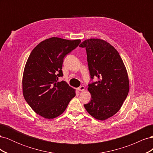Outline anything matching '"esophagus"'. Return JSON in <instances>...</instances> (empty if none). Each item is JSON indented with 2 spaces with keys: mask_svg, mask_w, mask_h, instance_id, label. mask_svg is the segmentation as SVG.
Returning a JSON list of instances; mask_svg holds the SVG:
<instances>
[{
  "mask_svg": "<svg viewBox=\"0 0 153 153\" xmlns=\"http://www.w3.org/2000/svg\"><path fill=\"white\" fill-rule=\"evenodd\" d=\"M77 89H78V91H83L85 90V87L84 85H82V86L78 87Z\"/></svg>",
  "mask_w": 153,
  "mask_h": 153,
  "instance_id": "esophagus-1",
  "label": "esophagus"
}]
</instances>
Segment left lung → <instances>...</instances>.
Returning <instances> with one entry per match:
<instances>
[{
  "label": "left lung",
  "mask_w": 153,
  "mask_h": 153,
  "mask_svg": "<svg viewBox=\"0 0 153 153\" xmlns=\"http://www.w3.org/2000/svg\"><path fill=\"white\" fill-rule=\"evenodd\" d=\"M87 53L91 80L88 84L91 100L84 107L92 117L103 121L121 108L129 92V80L121 57L114 47L100 39H86L80 45Z\"/></svg>",
  "instance_id": "obj_1"
}]
</instances>
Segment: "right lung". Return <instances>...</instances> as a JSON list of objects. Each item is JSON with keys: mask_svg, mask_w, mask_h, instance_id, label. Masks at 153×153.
Returning <instances> with one entry per match:
<instances>
[{"mask_svg": "<svg viewBox=\"0 0 153 153\" xmlns=\"http://www.w3.org/2000/svg\"><path fill=\"white\" fill-rule=\"evenodd\" d=\"M80 42V39L53 37L43 41L31 52L23 75V94L27 103L41 116L48 119L58 117L75 96V89L66 82L57 80L63 76L64 57Z\"/></svg>", "mask_w": 153, "mask_h": 153, "instance_id": "add662e5", "label": "right lung"}]
</instances>
